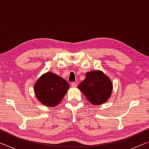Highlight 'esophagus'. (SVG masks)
<instances>
[{
  "mask_svg": "<svg viewBox=\"0 0 149 149\" xmlns=\"http://www.w3.org/2000/svg\"><path fill=\"white\" fill-rule=\"evenodd\" d=\"M71 85H72V86L73 87H77V84L75 82H72V84H71Z\"/></svg>",
  "mask_w": 149,
  "mask_h": 149,
  "instance_id": "34e87169",
  "label": "esophagus"
}]
</instances>
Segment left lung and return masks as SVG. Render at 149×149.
<instances>
[{"label":"left lung","mask_w":149,"mask_h":149,"mask_svg":"<svg viewBox=\"0 0 149 149\" xmlns=\"http://www.w3.org/2000/svg\"><path fill=\"white\" fill-rule=\"evenodd\" d=\"M85 75L86 78L78 85V89L93 105L107 102L113 88L110 78L99 70L87 72Z\"/></svg>","instance_id":"1"}]
</instances>
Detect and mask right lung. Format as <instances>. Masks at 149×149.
I'll use <instances>...</instances> for the list:
<instances>
[{"label": "right lung", "mask_w": 149, "mask_h": 149, "mask_svg": "<svg viewBox=\"0 0 149 149\" xmlns=\"http://www.w3.org/2000/svg\"><path fill=\"white\" fill-rule=\"evenodd\" d=\"M70 85L66 81L52 72L42 75L35 84L37 99L47 107H54L61 102Z\"/></svg>", "instance_id": "1"}]
</instances>
